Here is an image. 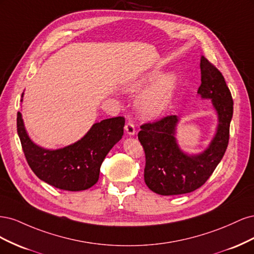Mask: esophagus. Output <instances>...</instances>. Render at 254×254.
I'll use <instances>...</instances> for the list:
<instances>
[{
	"label": "esophagus",
	"mask_w": 254,
	"mask_h": 254,
	"mask_svg": "<svg viewBox=\"0 0 254 254\" xmlns=\"http://www.w3.org/2000/svg\"><path fill=\"white\" fill-rule=\"evenodd\" d=\"M125 130H126V132L129 135H133L135 133V126H134V124H133L131 121H129V122L126 123Z\"/></svg>",
	"instance_id": "34e87169"
}]
</instances>
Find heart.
<instances>
[{
  "label": "heart",
  "instance_id": "obj_1",
  "mask_svg": "<svg viewBox=\"0 0 254 254\" xmlns=\"http://www.w3.org/2000/svg\"><path fill=\"white\" fill-rule=\"evenodd\" d=\"M146 80L136 82L132 87V90H139ZM176 88V77L173 74H166L146 90L137 99V108L142 115L146 118L157 117L161 112L165 110L171 102L174 90Z\"/></svg>",
  "mask_w": 254,
  "mask_h": 254
}]
</instances>
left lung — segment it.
<instances>
[{"label":"left lung","mask_w":254,"mask_h":254,"mask_svg":"<svg viewBox=\"0 0 254 254\" xmlns=\"http://www.w3.org/2000/svg\"><path fill=\"white\" fill-rule=\"evenodd\" d=\"M201 84L198 93L212 99L218 113L219 124L209 148L198 156L183 153L175 139L176 115L141 125L137 137L145 152L144 180L152 191L160 195L190 193L206 182L224 157L230 137L233 99L225 77L203 56L200 59Z\"/></svg>","instance_id":"8db88e82"}]
</instances>
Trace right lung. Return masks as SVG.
<instances>
[{
  "label": "right lung",
  "instance_id": "add662e5",
  "mask_svg": "<svg viewBox=\"0 0 254 254\" xmlns=\"http://www.w3.org/2000/svg\"><path fill=\"white\" fill-rule=\"evenodd\" d=\"M125 119L117 117L96 123L78 142L57 150L43 149L28 137L21 112L17 130L29 167L40 180L64 190H83L93 187L107 153L124 134Z\"/></svg>",
  "mask_w": 254,
  "mask_h": 254
}]
</instances>
